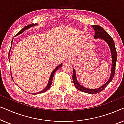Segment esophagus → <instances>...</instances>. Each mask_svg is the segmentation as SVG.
Instances as JSON below:
<instances>
[{
	"label": "esophagus",
	"mask_w": 124,
	"mask_h": 124,
	"mask_svg": "<svg viewBox=\"0 0 124 124\" xmlns=\"http://www.w3.org/2000/svg\"><path fill=\"white\" fill-rule=\"evenodd\" d=\"M73 61V59L72 57H68V58L66 59V62H72Z\"/></svg>",
	"instance_id": "1"
}]
</instances>
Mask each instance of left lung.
<instances>
[{
    "label": "left lung",
    "instance_id": "1",
    "mask_svg": "<svg viewBox=\"0 0 124 124\" xmlns=\"http://www.w3.org/2000/svg\"><path fill=\"white\" fill-rule=\"evenodd\" d=\"M92 27L95 30L94 38H99L104 40L105 41L108 43V45L109 46L110 48V50H111L112 54V69L111 76H110V77L109 79H108V81L106 83V84L103 85L102 86H101V87L96 89H89L81 86L77 81V78H76V71L74 70V69H73V72L72 78L74 86H76V87L77 88L78 90H80L81 91H82V92L88 93V94H95L103 90L109 84L110 82L112 80L113 78L115 76V68H116V63L117 60V52L116 48H115V42L113 41L112 38V37L110 36V35L108 34L107 33L101 26H99V25H92Z\"/></svg>",
    "mask_w": 124,
    "mask_h": 124
}]
</instances>
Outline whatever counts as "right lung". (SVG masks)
<instances>
[{
	"mask_svg": "<svg viewBox=\"0 0 124 124\" xmlns=\"http://www.w3.org/2000/svg\"><path fill=\"white\" fill-rule=\"evenodd\" d=\"M37 25V23H31V24H30V25H27V26H25L24 28H23L22 29L20 30V31L18 32V33L17 34L15 35V36H16V35H19V34H21L22 33H23V31H25V30H26V29H29L30 28V27H31V26H35V25ZM12 41H13V39H12V42H11V44H12ZM11 46H12V45H11ZM9 52H10V50H9ZM9 57V56H8ZM62 63H61L60 65H59L58 66H57V67L56 68L54 69V70L52 71V72L51 73V76H50V79H49V81H48V84H47V86H46V87L45 88V89L44 90H42L41 91H39V92H38V93H30V94H34V95H35V94H42V93H44V92H45V91H46L47 90H48L49 89V88L50 87V86H51V84H52V79H53V77H54V74H55V72L57 70H58V69L62 67ZM11 77H12V79H13L12 78V74H11ZM30 94V93H29Z\"/></svg>",
	"mask_w": 124,
	"mask_h": 124,
	"instance_id": "right-lung-1",
	"label": "right lung"
}]
</instances>
